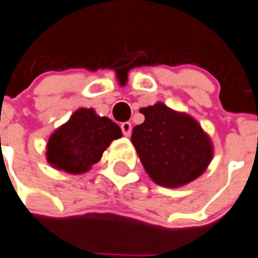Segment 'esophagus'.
Wrapping results in <instances>:
<instances>
[{"label":"esophagus","mask_w":258,"mask_h":258,"mask_svg":"<svg viewBox=\"0 0 258 258\" xmlns=\"http://www.w3.org/2000/svg\"><path fill=\"white\" fill-rule=\"evenodd\" d=\"M120 128H122V133L124 136H130L131 135V130H133V125L130 122H124L120 124Z\"/></svg>","instance_id":"esophagus-1"}]
</instances>
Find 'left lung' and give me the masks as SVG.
I'll list each match as a JSON object with an SVG mask.
<instances>
[{"mask_svg":"<svg viewBox=\"0 0 258 258\" xmlns=\"http://www.w3.org/2000/svg\"><path fill=\"white\" fill-rule=\"evenodd\" d=\"M140 112L146 120L134 127L131 142L157 185L183 186L207 169L214 155L213 143L196 119L161 102L143 107Z\"/></svg>","mask_w":258,"mask_h":258,"instance_id":"obj_1","label":"left lung"}]
</instances>
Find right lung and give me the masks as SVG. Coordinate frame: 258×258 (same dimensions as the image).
<instances>
[{"mask_svg": "<svg viewBox=\"0 0 258 258\" xmlns=\"http://www.w3.org/2000/svg\"><path fill=\"white\" fill-rule=\"evenodd\" d=\"M120 136L122 130L111 119L82 107L49 136L47 161L56 169L81 174L98 162L110 143Z\"/></svg>", "mask_w": 258, "mask_h": 258, "instance_id": "right-lung-1", "label": "right lung"}]
</instances>
